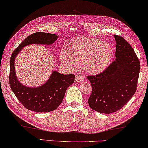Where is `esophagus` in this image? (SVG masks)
<instances>
[{
    "instance_id": "1",
    "label": "esophagus",
    "mask_w": 148,
    "mask_h": 148,
    "mask_svg": "<svg viewBox=\"0 0 148 148\" xmlns=\"http://www.w3.org/2000/svg\"><path fill=\"white\" fill-rule=\"evenodd\" d=\"M84 80V77L83 75H82L81 74H77L76 75L75 78V81L76 83H81V82H83V81Z\"/></svg>"
}]
</instances>
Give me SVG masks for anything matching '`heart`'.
Masks as SVG:
<instances>
[{
  "label": "heart",
  "mask_w": 148,
  "mask_h": 148,
  "mask_svg": "<svg viewBox=\"0 0 148 148\" xmlns=\"http://www.w3.org/2000/svg\"><path fill=\"white\" fill-rule=\"evenodd\" d=\"M112 57L113 49L108 43L97 38H77L65 46L61 60L71 69L76 68L81 62L86 72L98 74L109 66Z\"/></svg>",
  "instance_id": "heart-1"
}]
</instances>
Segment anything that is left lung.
Returning a JSON list of instances; mask_svg holds the SVG:
<instances>
[{
  "instance_id": "obj_1",
  "label": "left lung",
  "mask_w": 148,
  "mask_h": 148,
  "mask_svg": "<svg viewBox=\"0 0 148 148\" xmlns=\"http://www.w3.org/2000/svg\"><path fill=\"white\" fill-rule=\"evenodd\" d=\"M116 59L103 72L87 77L92 86L88 101L91 109L102 113L115 112L136 92L140 63L132 47L124 38L114 35Z\"/></svg>"
}]
</instances>
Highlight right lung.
Masks as SVG:
<instances>
[{
	"label": "right lung",
	"mask_w": 148,
	"mask_h": 148,
	"mask_svg": "<svg viewBox=\"0 0 148 148\" xmlns=\"http://www.w3.org/2000/svg\"><path fill=\"white\" fill-rule=\"evenodd\" d=\"M58 37L55 34L33 33L21 42L12 54L10 60V86L18 100L29 110L42 113L55 110L62 102L67 88L74 83L75 75H63L56 71L52 72L47 83L37 88L23 86L16 77L14 60L23 47L31 44L52 45Z\"/></svg>",
	"instance_id": "add662e5"
}]
</instances>
